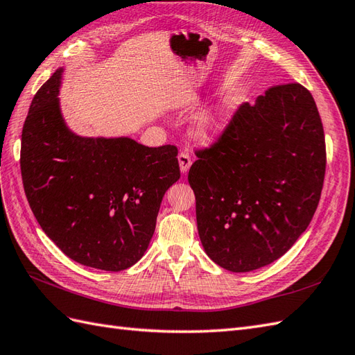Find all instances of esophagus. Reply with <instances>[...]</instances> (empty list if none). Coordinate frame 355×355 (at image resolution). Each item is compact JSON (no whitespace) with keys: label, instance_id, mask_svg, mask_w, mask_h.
Listing matches in <instances>:
<instances>
[{"label":"esophagus","instance_id":"1","mask_svg":"<svg viewBox=\"0 0 355 355\" xmlns=\"http://www.w3.org/2000/svg\"><path fill=\"white\" fill-rule=\"evenodd\" d=\"M178 163H180V171L181 174H187V171L192 166V159L187 153H180L178 154Z\"/></svg>","mask_w":355,"mask_h":355}]
</instances>
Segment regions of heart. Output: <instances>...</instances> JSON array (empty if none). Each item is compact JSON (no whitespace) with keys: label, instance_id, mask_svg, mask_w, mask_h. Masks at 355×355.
Returning <instances> with one entry per match:
<instances>
[{"label":"heart","instance_id":"obj_1","mask_svg":"<svg viewBox=\"0 0 355 355\" xmlns=\"http://www.w3.org/2000/svg\"><path fill=\"white\" fill-rule=\"evenodd\" d=\"M195 105V98L192 96H184L180 100V107L183 111H190ZM235 111V103L232 98H225L222 103L208 109L204 114L199 115L193 125L192 135L196 141L201 144H213L220 138L228 127L232 114Z\"/></svg>","mask_w":355,"mask_h":355}]
</instances>
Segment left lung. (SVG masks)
<instances>
[{
	"label": "left lung",
	"mask_w": 355,
	"mask_h": 355,
	"mask_svg": "<svg viewBox=\"0 0 355 355\" xmlns=\"http://www.w3.org/2000/svg\"><path fill=\"white\" fill-rule=\"evenodd\" d=\"M189 184L205 253L246 272L271 264L311 223L325 175V139L312 94L271 87L243 103L210 148L196 151Z\"/></svg>",
	"instance_id": "8db88e82"
}]
</instances>
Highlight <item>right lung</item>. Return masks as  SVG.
Listing matches in <instances>:
<instances>
[{
	"instance_id": "1",
	"label": "right lung",
	"mask_w": 355,
	"mask_h": 355,
	"mask_svg": "<svg viewBox=\"0 0 355 355\" xmlns=\"http://www.w3.org/2000/svg\"><path fill=\"white\" fill-rule=\"evenodd\" d=\"M62 71L35 93L24 123L25 195L64 255L91 268L121 271L148 249L163 195L180 178L178 150L71 132L58 98Z\"/></svg>"
}]
</instances>
